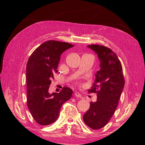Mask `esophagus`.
<instances>
[{
    "label": "esophagus",
    "mask_w": 145,
    "mask_h": 145,
    "mask_svg": "<svg viewBox=\"0 0 145 145\" xmlns=\"http://www.w3.org/2000/svg\"><path fill=\"white\" fill-rule=\"evenodd\" d=\"M74 95H75L76 97H81V95H80L79 93L77 92V91H75L74 93Z\"/></svg>",
    "instance_id": "34e87169"
}]
</instances>
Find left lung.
<instances>
[{
  "instance_id": "1",
  "label": "left lung",
  "mask_w": 145,
  "mask_h": 145,
  "mask_svg": "<svg viewBox=\"0 0 145 145\" xmlns=\"http://www.w3.org/2000/svg\"><path fill=\"white\" fill-rule=\"evenodd\" d=\"M97 54L100 60V70L95 74L89 93L97 95L96 102L90 103L89 109L83 115V120L93 130L106 125L114 114L125 84L121 64L116 54L105 46H88Z\"/></svg>"
}]
</instances>
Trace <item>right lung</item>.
Returning a JSON list of instances; mask_svg holds the SVG:
<instances>
[{
    "mask_svg": "<svg viewBox=\"0 0 145 145\" xmlns=\"http://www.w3.org/2000/svg\"><path fill=\"white\" fill-rule=\"evenodd\" d=\"M72 44L50 40L36 49L27 63V102L34 120L41 125H48L59 118L61 107L70 99L73 91L64 87L60 93H49L54 74L58 71L60 56Z\"/></svg>",
    "mask_w": 145,
    "mask_h": 145,
    "instance_id": "right-lung-1",
    "label": "right lung"
}]
</instances>
